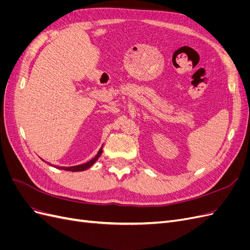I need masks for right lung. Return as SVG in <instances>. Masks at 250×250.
I'll return each mask as SVG.
<instances>
[{
  "label": "right lung",
  "mask_w": 250,
  "mask_h": 250,
  "mask_svg": "<svg viewBox=\"0 0 250 250\" xmlns=\"http://www.w3.org/2000/svg\"><path fill=\"white\" fill-rule=\"evenodd\" d=\"M102 148H103V145L101 146V148L99 149V151H98V153H97V155L94 157V158H92V160H90L89 162H87V163H85V164H81V165H77V166H73V167H55L56 168H58V169H62V170H65V171H71V172H80V171H84V170H87L88 168H90L92 167V166L98 161V158H99L100 156H101V154H102ZM51 166H53V165H51Z\"/></svg>",
  "instance_id": "1"
}]
</instances>
